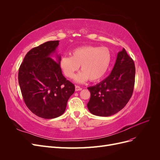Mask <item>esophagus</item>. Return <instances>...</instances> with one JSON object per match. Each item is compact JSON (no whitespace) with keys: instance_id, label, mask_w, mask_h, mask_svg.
<instances>
[{"instance_id":"34e87169","label":"esophagus","mask_w":160,"mask_h":160,"mask_svg":"<svg viewBox=\"0 0 160 160\" xmlns=\"http://www.w3.org/2000/svg\"><path fill=\"white\" fill-rule=\"evenodd\" d=\"M82 89L81 88H80L79 86L78 85H75V91H81Z\"/></svg>"}]
</instances>
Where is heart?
I'll return each instance as SVG.
<instances>
[{
  "mask_svg": "<svg viewBox=\"0 0 160 160\" xmlns=\"http://www.w3.org/2000/svg\"><path fill=\"white\" fill-rule=\"evenodd\" d=\"M71 55L62 57L60 66L65 75L72 79L81 65L82 71L75 78L78 83H83L89 79L91 81L101 79L108 72L112 60L110 50L105 47L80 46L72 51Z\"/></svg>",
  "mask_w": 160,
  "mask_h": 160,
  "instance_id": "b5f03b06",
  "label": "heart"
}]
</instances>
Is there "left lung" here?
Segmentation results:
<instances>
[{
	"label": "left lung",
	"instance_id": "left-lung-1",
	"mask_svg": "<svg viewBox=\"0 0 160 160\" xmlns=\"http://www.w3.org/2000/svg\"><path fill=\"white\" fill-rule=\"evenodd\" d=\"M135 75L134 62L123 48L118 53L115 65L107 78L88 88L91 93L88 103L90 112L108 117L122 110L132 95Z\"/></svg>",
	"mask_w": 160,
	"mask_h": 160
}]
</instances>
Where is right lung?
<instances>
[{"label":"right lung","mask_w":160,"mask_h":160,"mask_svg":"<svg viewBox=\"0 0 160 160\" xmlns=\"http://www.w3.org/2000/svg\"><path fill=\"white\" fill-rule=\"evenodd\" d=\"M59 41H47L28 51L18 70V83L24 101L32 112L44 119L65 112L75 85L62 75ZM55 54V61L52 57Z\"/></svg>","instance_id":"obj_1"}]
</instances>
